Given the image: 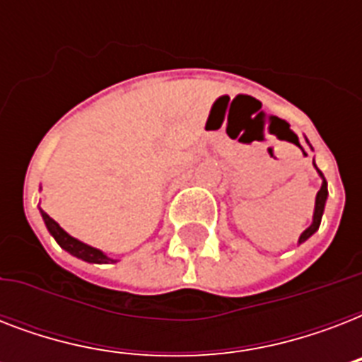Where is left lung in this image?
I'll use <instances>...</instances> for the list:
<instances>
[{"instance_id": "1", "label": "left lung", "mask_w": 362, "mask_h": 362, "mask_svg": "<svg viewBox=\"0 0 362 362\" xmlns=\"http://www.w3.org/2000/svg\"><path fill=\"white\" fill-rule=\"evenodd\" d=\"M315 165V163H314ZM317 169V167H315ZM317 173H320V176L323 178V175H321V170L317 169ZM327 195H329V192H327V182L325 178H323V184H321V189L317 192V197H315V210H314V221H312V226L306 229V231L300 235V238H298V244H303L304 240H308L312 235H314L317 229H320V223H321V216H323V210H325V201H327Z\"/></svg>"}]
</instances>
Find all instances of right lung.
<instances>
[{
  "label": "right lung",
  "mask_w": 362,
  "mask_h": 362,
  "mask_svg": "<svg viewBox=\"0 0 362 362\" xmlns=\"http://www.w3.org/2000/svg\"><path fill=\"white\" fill-rule=\"evenodd\" d=\"M41 216L45 223H47V229L50 231V235L56 238V242L64 247L65 252H69L71 255H75V257L82 259V261H88V263H115V259L107 257L103 252H99L98 247L88 246L84 242L76 240L71 235H67L45 210H41Z\"/></svg>",
  "instance_id": "1"
}]
</instances>
